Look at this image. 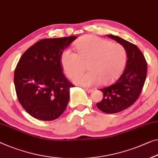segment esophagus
Here are the masks:
<instances>
[{
	"mask_svg": "<svg viewBox=\"0 0 158 158\" xmlns=\"http://www.w3.org/2000/svg\"><path fill=\"white\" fill-rule=\"evenodd\" d=\"M85 90H86L87 93H92V92L94 91V89H89V88H85Z\"/></svg>",
	"mask_w": 158,
	"mask_h": 158,
	"instance_id": "1",
	"label": "esophagus"
}]
</instances>
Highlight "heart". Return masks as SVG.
<instances>
[{
  "label": "heart",
  "mask_w": 158,
  "mask_h": 158,
  "mask_svg": "<svg viewBox=\"0 0 158 158\" xmlns=\"http://www.w3.org/2000/svg\"><path fill=\"white\" fill-rule=\"evenodd\" d=\"M75 47L77 54L70 49L62 53L60 64L69 78L81 74L87 64L89 71L73 80L80 85L110 83L121 73L127 63V52L122 45L95 36H85Z\"/></svg>",
  "instance_id": "obj_1"
}]
</instances>
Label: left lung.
I'll return each instance as SVG.
<instances>
[{
    "label": "left lung",
    "instance_id": "8db88e82",
    "mask_svg": "<svg viewBox=\"0 0 158 158\" xmlns=\"http://www.w3.org/2000/svg\"><path fill=\"white\" fill-rule=\"evenodd\" d=\"M106 36L122 45L127 55L124 71L113 84L100 89L103 93L102 100L96 104L103 112L115 114L128 108L137 100L146 77L147 63L135 44L117 36Z\"/></svg>",
    "mask_w": 158,
    "mask_h": 158
}]
</instances>
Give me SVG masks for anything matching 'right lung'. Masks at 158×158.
<instances>
[{"label":"right lung","mask_w":158,"mask_h":158,"mask_svg":"<svg viewBox=\"0 0 158 158\" xmlns=\"http://www.w3.org/2000/svg\"><path fill=\"white\" fill-rule=\"evenodd\" d=\"M76 36L44 39L22 55L14 73L18 99L29 114L52 121L64 113L74 87L62 73L60 56Z\"/></svg>","instance_id":"add662e5"}]
</instances>
